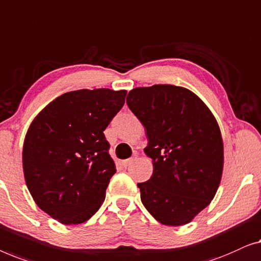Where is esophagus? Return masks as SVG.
<instances>
[{
  "instance_id": "34e87169",
  "label": "esophagus",
  "mask_w": 261,
  "mask_h": 261,
  "mask_svg": "<svg viewBox=\"0 0 261 261\" xmlns=\"http://www.w3.org/2000/svg\"><path fill=\"white\" fill-rule=\"evenodd\" d=\"M132 161H134V159H127V160H124L123 162H122V164H123V167H129L130 164L132 163Z\"/></svg>"
}]
</instances>
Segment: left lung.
<instances>
[{
  "mask_svg": "<svg viewBox=\"0 0 261 261\" xmlns=\"http://www.w3.org/2000/svg\"><path fill=\"white\" fill-rule=\"evenodd\" d=\"M126 104L144 125L149 181L138 183L141 200L157 221L182 226L211 203L221 181L223 143L207 105L174 85L136 87Z\"/></svg>",
  "mask_w": 261,
  "mask_h": 261,
  "instance_id": "8db88e82",
  "label": "left lung"
}]
</instances>
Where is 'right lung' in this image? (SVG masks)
I'll return each mask as SVG.
<instances>
[{
	"label": "right lung",
	"instance_id": "right-lung-1",
	"mask_svg": "<svg viewBox=\"0 0 261 261\" xmlns=\"http://www.w3.org/2000/svg\"><path fill=\"white\" fill-rule=\"evenodd\" d=\"M126 91L78 90L49 102L33 120L22 151L28 190L43 212L78 225L100 208L116 166L104 130Z\"/></svg>",
	"mask_w": 261,
	"mask_h": 261
}]
</instances>
